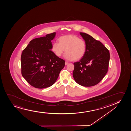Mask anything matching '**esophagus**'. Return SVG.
I'll return each mask as SVG.
<instances>
[{"label":"esophagus","mask_w":131,"mask_h":131,"mask_svg":"<svg viewBox=\"0 0 131 131\" xmlns=\"http://www.w3.org/2000/svg\"><path fill=\"white\" fill-rule=\"evenodd\" d=\"M68 62H67V61H66L65 63V65H68Z\"/></svg>","instance_id":"obj_1"}]
</instances>
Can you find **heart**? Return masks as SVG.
<instances>
[{
  "label": "heart",
  "instance_id": "1",
  "mask_svg": "<svg viewBox=\"0 0 131 131\" xmlns=\"http://www.w3.org/2000/svg\"><path fill=\"white\" fill-rule=\"evenodd\" d=\"M59 42H55L52 50L55 54L61 57L64 52V58L68 60H78L84 56L86 50V44L84 40L74 35H67L60 37Z\"/></svg>",
  "mask_w": 131,
  "mask_h": 131
}]
</instances>
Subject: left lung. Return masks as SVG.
Returning a JSON list of instances; mask_svg holds the SVG:
<instances>
[{
	"instance_id": "1",
	"label": "left lung",
	"mask_w": 131,
	"mask_h": 131,
	"mask_svg": "<svg viewBox=\"0 0 131 131\" xmlns=\"http://www.w3.org/2000/svg\"><path fill=\"white\" fill-rule=\"evenodd\" d=\"M86 44V50L82 58L74 63V79L84 87H91L99 84L108 70L110 53L100 41L91 36L80 32Z\"/></svg>"
}]
</instances>
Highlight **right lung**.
I'll return each mask as SVG.
<instances>
[{"label":"right lung","mask_w":131,"mask_h":131,"mask_svg":"<svg viewBox=\"0 0 131 131\" xmlns=\"http://www.w3.org/2000/svg\"><path fill=\"white\" fill-rule=\"evenodd\" d=\"M56 32L34 39L23 51L21 73L27 82L34 88H46L57 81L65 61L52 51L51 40Z\"/></svg>","instance_id":"obj_1"}]
</instances>
